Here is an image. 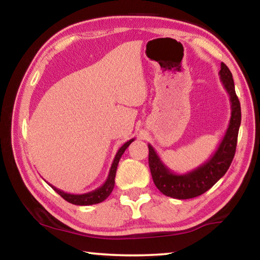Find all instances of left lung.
Here are the masks:
<instances>
[{
	"label": "left lung",
	"instance_id": "1",
	"mask_svg": "<svg viewBox=\"0 0 260 260\" xmlns=\"http://www.w3.org/2000/svg\"><path fill=\"white\" fill-rule=\"evenodd\" d=\"M220 81L230 95L231 119L226 134L219 147L209 160L186 174H177L171 171L158 156L151 144L149 147V167L156 187L164 195L177 200L193 199L208 191L213 184L221 179L234 158L237 144V135L241 125V105L235 93L232 72L226 64L220 65Z\"/></svg>",
	"mask_w": 260,
	"mask_h": 260
}]
</instances>
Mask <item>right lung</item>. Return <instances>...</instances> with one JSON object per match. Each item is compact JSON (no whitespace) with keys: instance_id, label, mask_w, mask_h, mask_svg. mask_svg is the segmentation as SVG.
<instances>
[{"instance_id":"add662e5","label":"right lung","mask_w":260,"mask_h":260,"mask_svg":"<svg viewBox=\"0 0 260 260\" xmlns=\"http://www.w3.org/2000/svg\"><path fill=\"white\" fill-rule=\"evenodd\" d=\"M134 140L135 139H131L129 141H127L124 146L120 147V149L116 153V157H114V159L112 161V165H111V169H110L108 179L105 180V182L102 184V186L98 189H95V190L90 191V192H86V193H80V195H74V193L64 192L63 190H60V189L54 187L50 183H48V184H49V186L54 189V190L58 193V195L63 197L65 201H68L69 203H72L74 205H93V204L101 203V202L107 200L110 193L112 192L113 187H114V178H116L118 162H119L122 153L125 152L127 147H128Z\"/></svg>"}]
</instances>
